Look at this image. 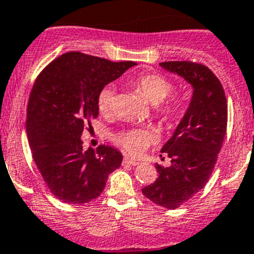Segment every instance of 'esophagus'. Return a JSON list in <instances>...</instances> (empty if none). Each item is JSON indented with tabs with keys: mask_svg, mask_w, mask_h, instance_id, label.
<instances>
[{
	"mask_svg": "<svg viewBox=\"0 0 254 254\" xmlns=\"http://www.w3.org/2000/svg\"><path fill=\"white\" fill-rule=\"evenodd\" d=\"M123 162H124L125 165H130V166H136V165H139V162H137L136 160H134V158L127 157V156H125L124 161H123Z\"/></svg>",
	"mask_w": 254,
	"mask_h": 254,
	"instance_id": "34e87169",
	"label": "esophagus"
}]
</instances>
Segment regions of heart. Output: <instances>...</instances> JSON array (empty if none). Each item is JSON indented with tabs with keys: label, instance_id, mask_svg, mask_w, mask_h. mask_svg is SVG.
I'll list each match as a JSON object with an SVG mask.
<instances>
[{
	"label": "heart",
	"instance_id": "b5f03b06",
	"mask_svg": "<svg viewBox=\"0 0 254 254\" xmlns=\"http://www.w3.org/2000/svg\"><path fill=\"white\" fill-rule=\"evenodd\" d=\"M132 86L142 94L143 98L152 106H158L166 101L173 91V83L160 73H142L132 79ZM97 107L103 114H112L115 111V87L106 84L97 93ZM182 101L172 99L158 106V114L163 119H172L182 112ZM115 141L131 155H141L152 141V134L145 129H131L120 132Z\"/></svg>",
	"mask_w": 254,
	"mask_h": 254
}]
</instances>
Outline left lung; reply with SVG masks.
I'll return each mask as SVG.
<instances>
[{
    "mask_svg": "<svg viewBox=\"0 0 254 254\" xmlns=\"http://www.w3.org/2000/svg\"><path fill=\"white\" fill-rule=\"evenodd\" d=\"M160 65L193 87L186 114L161 148L171 158L170 166L156 165L158 178L142 188L152 203L173 210L193 198L209 181L226 134L227 102L221 82L206 66L191 61Z\"/></svg>",
    "mask_w": 254,
    "mask_h": 254,
    "instance_id": "8db88e82",
    "label": "left lung"
}]
</instances>
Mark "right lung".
Segmentation results:
<instances>
[{"label": "right lung", "instance_id": "right-lung-1", "mask_svg": "<svg viewBox=\"0 0 254 254\" xmlns=\"http://www.w3.org/2000/svg\"><path fill=\"white\" fill-rule=\"evenodd\" d=\"M79 51L63 54L39 73L27 107L28 141L33 158L51 193L79 205L98 198L123 155L101 145L84 151L81 135L98 117L97 93L132 66Z\"/></svg>", "mask_w": 254, "mask_h": 254}]
</instances>
